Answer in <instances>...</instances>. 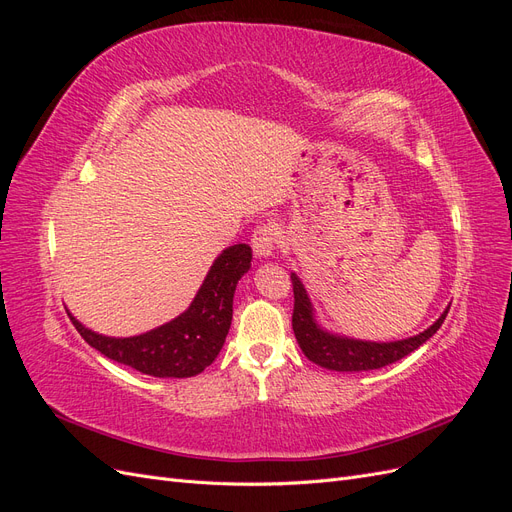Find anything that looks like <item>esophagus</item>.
<instances>
[{
  "label": "esophagus",
  "instance_id": "obj_1",
  "mask_svg": "<svg viewBox=\"0 0 512 512\" xmlns=\"http://www.w3.org/2000/svg\"><path fill=\"white\" fill-rule=\"evenodd\" d=\"M277 247V232L273 226H258L252 237V250L258 258L273 256Z\"/></svg>",
  "mask_w": 512,
  "mask_h": 512
}]
</instances>
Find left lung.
I'll use <instances>...</instances> for the list:
<instances>
[{"label": "left lung", "mask_w": 512, "mask_h": 512, "mask_svg": "<svg viewBox=\"0 0 512 512\" xmlns=\"http://www.w3.org/2000/svg\"><path fill=\"white\" fill-rule=\"evenodd\" d=\"M290 280L294 290V337H297V342L309 361L331 371H369L404 359V356L414 352L418 346H423L429 337H433V333L442 327L448 309H451V305H448L440 318L418 335L397 339V342H367V339H354L324 329L316 318L314 305L309 301V294L299 280V275L292 273Z\"/></svg>", "instance_id": "8db88e82"}]
</instances>
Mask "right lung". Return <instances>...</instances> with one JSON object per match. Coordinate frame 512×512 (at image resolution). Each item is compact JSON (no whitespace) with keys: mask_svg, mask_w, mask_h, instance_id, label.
<instances>
[{"mask_svg":"<svg viewBox=\"0 0 512 512\" xmlns=\"http://www.w3.org/2000/svg\"><path fill=\"white\" fill-rule=\"evenodd\" d=\"M252 267L250 245H230L213 260L194 301L162 327L132 337H108L87 329L70 312L85 342L111 361L153 378H192L220 354L232 322V299L241 277Z\"/></svg>","mask_w":512,"mask_h":512,"instance_id":"obj_1","label":"right lung"}]
</instances>
